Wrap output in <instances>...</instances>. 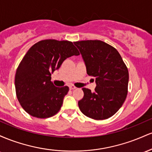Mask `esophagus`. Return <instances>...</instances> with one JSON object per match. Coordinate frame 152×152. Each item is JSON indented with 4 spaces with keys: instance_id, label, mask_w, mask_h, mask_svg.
<instances>
[{
    "instance_id": "esophagus-1",
    "label": "esophagus",
    "mask_w": 152,
    "mask_h": 152,
    "mask_svg": "<svg viewBox=\"0 0 152 152\" xmlns=\"http://www.w3.org/2000/svg\"><path fill=\"white\" fill-rule=\"evenodd\" d=\"M69 88H70L71 90H74V89H76V87L75 86H74V85H71V86H69Z\"/></svg>"
}]
</instances>
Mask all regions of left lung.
Segmentation results:
<instances>
[{"label": "left lung", "instance_id": "1", "mask_svg": "<svg viewBox=\"0 0 152 152\" xmlns=\"http://www.w3.org/2000/svg\"><path fill=\"white\" fill-rule=\"evenodd\" d=\"M85 62L87 74L95 78L94 92L83 88V99L78 102L83 114L95 120L114 115L128 93L129 71L118 50L99 40L74 42Z\"/></svg>", "mask_w": 152, "mask_h": 152}]
</instances>
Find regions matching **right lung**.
<instances>
[{"label": "right lung", "mask_w": 152, "mask_h": 152, "mask_svg": "<svg viewBox=\"0 0 152 152\" xmlns=\"http://www.w3.org/2000/svg\"><path fill=\"white\" fill-rule=\"evenodd\" d=\"M78 55V49L69 41L43 40L31 47L15 76L17 99L28 114L46 118L58 112L69 88L55 86L50 76L64 60Z\"/></svg>", "instance_id": "1"}]
</instances>
